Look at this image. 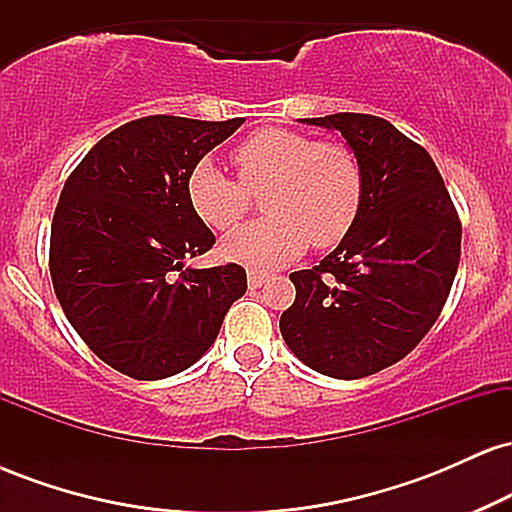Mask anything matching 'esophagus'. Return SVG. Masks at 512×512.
Returning <instances> with one entry per match:
<instances>
[{
  "mask_svg": "<svg viewBox=\"0 0 512 512\" xmlns=\"http://www.w3.org/2000/svg\"><path fill=\"white\" fill-rule=\"evenodd\" d=\"M267 279H269L267 272H255V269H252V272H248V284H250V289H260V286H262Z\"/></svg>",
  "mask_w": 512,
  "mask_h": 512,
  "instance_id": "1",
  "label": "esophagus"
}]
</instances>
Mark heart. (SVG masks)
I'll return each mask as SVG.
<instances>
[{"label": "heart", "instance_id": "heart-1", "mask_svg": "<svg viewBox=\"0 0 512 512\" xmlns=\"http://www.w3.org/2000/svg\"><path fill=\"white\" fill-rule=\"evenodd\" d=\"M240 182L202 161L190 170L187 199L216 231H231L248 211L250 195H264L272 219L238 228L221 243L226 260L269 269L301 257L308 243L337 245L354 226L363 175L344 144L313 142L301 132L267 127L233 149Z\"/></svg>", "mask_w": 512, "mask_h": 512}]
</instances>
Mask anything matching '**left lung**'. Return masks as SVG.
Instances as JSON below:
<instances>
[{
  "label": "left lung",
  "mask_w": 512,
  "mask_h": 512,
  "mask_svg": "<svg viewBox=\"0 0 512 512\" xmlns=\"http://www.w3.org/2000/svg\"><path fill=\"white\" fill-rule=\"evenodd\" d=\"M346 139L363 175L354 226L313 269L293 272L281 337L308 368L358 380L404 358L438 320L462 226L436 163L383 117H305Z\"/></svg>",
  "instance_id": "1"
}]
</instances>
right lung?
<instances>
[{
    "label": "right lung",
    "mask_w": 512,
    "mask_h": 512,
    "mask_svg": "<svg viewBox=\"0 0 512 512\" xmlns=\"http://www.w3.org/2000/svg\"><path fill=\"white\" fill-rule=\"evenodd\" d=\"M154 115L113 129L64 182L50 274L72 327L137 380L190 368L248 291L240 264L195 269L214 233L187 199L190 170L243 125Z\"/></svg>",
    "instance_id": "1"
}]
</instances>
